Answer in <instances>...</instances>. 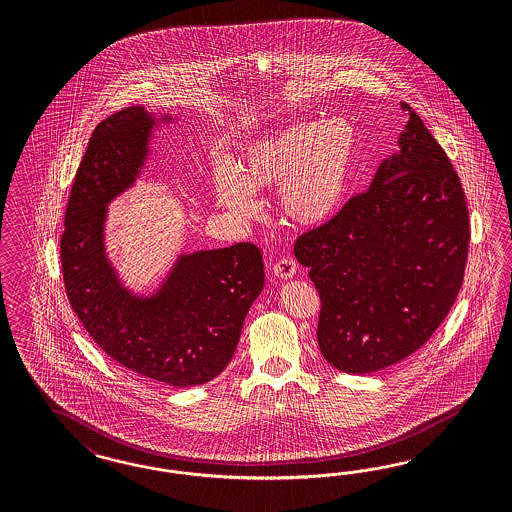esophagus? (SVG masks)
I'll list each match as a JSON object with an SVG mask.
<instances>
[{"label": "esophagus", "instance_id": "34e87169", "mask_svg": "<svg viewBox=\"0 0 512 512\" xmlns=\"http://www.w3.org/2000/svg\"><path fill=\"white\" fill-rule=\"evenodd\" d=\"M272 270H274V274H276L278 278H293L296 274L295 259H291V257H283V259H279L278 263L272 266Z\"/></svg>", "mask_w": 512, "mask_h": 512}]
</instances>
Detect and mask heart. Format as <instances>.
<instances>
[{"instance_id":"obj_1","label":"heart","mask_w":512,"mask_h":512,"mask_svg":"<svg viewBox=\"0 0 512 512\" xmlns=\"http://www.w3.org/2000/svg\"><path fill=\"white\" fill-rule=\"evenodd\" d=\"M357 150L355 127L343 118L304 124L249 144L240 172L219 165L214 184L219 204L234 216L257 214L255 191L281 187V210L302 225L321 223L338 208Z\"/></svg>"}]
</instances>
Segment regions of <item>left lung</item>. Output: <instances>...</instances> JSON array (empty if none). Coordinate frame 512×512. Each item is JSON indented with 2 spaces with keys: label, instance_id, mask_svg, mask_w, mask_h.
<instances>
[{
  "label": "left lung",
  "instance_id": "left-lung-1",
  "mask_svg": "<svg viewBox=\"0 0 512 512\" xmlns=\"http://www.w3.org/2000/svg\"><path fill=\"white\" fill-rule=\"evenodd\" d=\"M400 152L295 255L321 298L317 343L341 372L372 373L434 336L464 283L469 212L449 157L409 105Z\"/></svg>",
  "mask_w": 512,
  "mask_h": 512
}]
</instances>
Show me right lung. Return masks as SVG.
<instances>
[{
	"instance_id": "add662e5",
	"label": "right lung",
	"mask_w": 512,
	"mask_h": 512,
	"mask_svg": "<svg viewBox=\"0 0 512 512\" xmlns=\"http://www.w3.org/2000/svg\"><path fill=\"white\" fill-rule=\"evenodd\" d=\"M152 127L144 107H127L93 129L65 210L63 283L80 323L112 360L171 387H195L231 362L263 291V255L251 242L184 255L152 298L118 283L103 248L105 208L135 182Z\"/></svg>"
}]
</instances>
